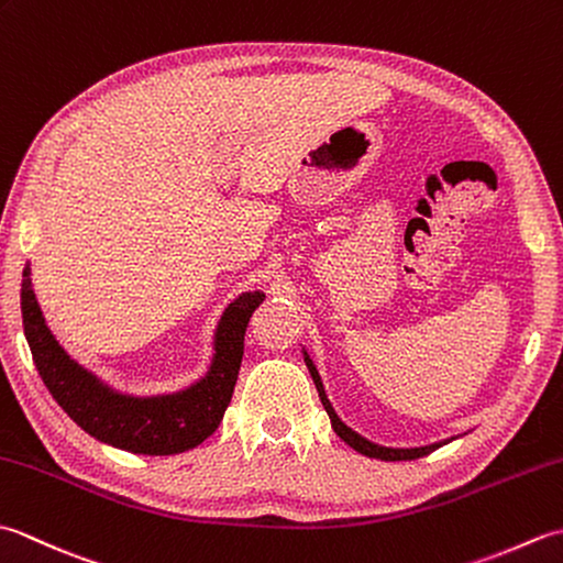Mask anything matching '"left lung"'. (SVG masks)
Here are the masks:
<instances>
[{
	"label": "left lung",
	"instance_id": "8db88e82",
	"mask_svg": "<svg viewBox=\"0 0 563 563\" xmlns=\"http://www.w3.org/2000/svg\"><path fill=\"white\" fill-rule=\"evenodd\" d=\"M305 361H307V367H309V375H312L314 385H317L319 399H321V404H324V409H327V413H329V418H331V426H333V430H336V435H339L343 442H349V445H351L355 452L365 454V457H375V460H385V462H401V460H418V457H426V454H430V452L440 448V442H438V445H428V448L391 450V448L375 445V442H369V440L361 438L357 433H353V430H351L349 426L341 423V418L336 416V411L331 409V404H329V399H327V391H324V387H321V379H319L317 367L312 365V361H309V357H305Z\"/></svg>",
	"mask_w": 563,
	"mask_h": 563
}]
</instances>
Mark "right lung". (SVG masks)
Returning <instances> with one entry per match:
<instances>
[{
	"mask_svg": "<svg viewBox=\"0 0 563 563\" xmlns=\"http://www.w3.org/2000/svg\"><path fill=\"white\" fill-rule=\"evenodd\" d=\"M29 273L31 268L26 266L21 278L23 333L47 391L79 428L101 442L135 454L186 452L218 430L242 367L249 319L266 295L246 292L230 305L214 339L218 353L210 373L196 387L174 397L128 399L99 385L59 349L35 302Z\"/></svg>",
	"mask_w": 563,
	"mask_h": 563,
	"instance_id": "1",
	"label": "right lung"
}]
</instances>
